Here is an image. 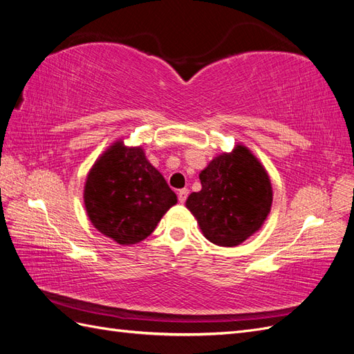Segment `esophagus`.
Listing matches in <instances>:
<instances>
[{"label": "esophagus", "instance_id": "esophagus-1", "mask_svg": "<svg viewBox=\"0 0 354 354\" xmlns=\"http://www.w3.org/2000/svg\"><path fill=\"white\" fill-rule=\"evenodd\" d=\"M177 195H178V201H180L181 203H185L186 199H187V196H189V189H180Z\"/></svg>", "mask_w": 354, "mask_h": 354}]
</instances>
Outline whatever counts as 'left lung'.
I'll use <instances>...</instances> for the list:
<instances>
[{
    "label": "left lung",
    "mask_w": 354,
    "mask_h": 354,
    "mask_svg": "<svg viewBox=\"0 0 354 354\" xmlns=\"http://www.w3.org/2000/svg\"><path fill=\"white\" fill-rule=\"evenodd\" d=\"M199 178L202 189L186 207L209 242L236 246L263 226L273 201L270 178L245 146L214 158Z\"/></svg>",
    "instance_id": "8db88e82"
}]
</instances>
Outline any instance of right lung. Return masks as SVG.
<instances>
[{
    "label": "right lung",
    "instance_id": "obj_1",
    "mask_svg": "<svg viewBox=\"0 0 354 354\" xmlns=\"http://www.w3.org/2000/svg\"><path fill=\"white\" fill-rule=\"evenodd\" d=\"M84 202L93 226L121 245L151 234L177 196L142 147L111 146L85 181Z\"/></svg>",
    "mask_w": 354,
    "mask_h": 354
}]
</instances>
